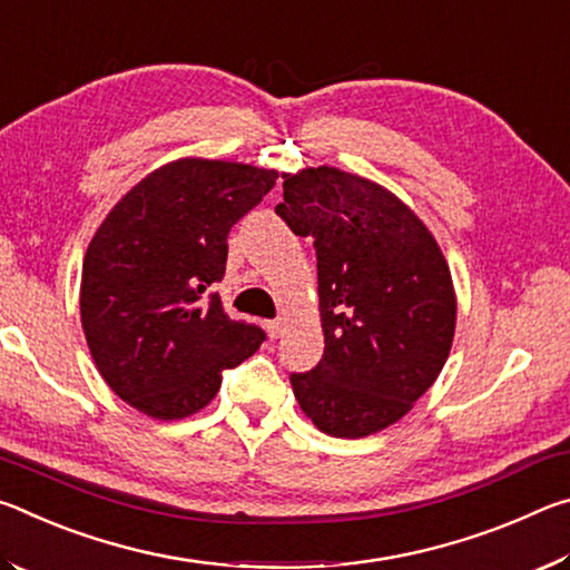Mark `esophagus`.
<instances>
[{"mask_svg": "<svg viewBox=\"0 0 570 570\" xmlns=\"http://www.w3.org/2000/svg\"><path fill=\"white\" fill-rule=\"evenodd\" d=\"M266 330H268V334H272V340H278V336L284 334V320L266 322Z\"/></svg>", "mask_w": 570, "mask_h": 570, "instance_id": "34e87169", "label": "esophagus"}]
</instances>
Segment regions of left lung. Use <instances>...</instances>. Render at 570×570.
<instances>
[{
	"label": "left lung",
	"instance_id": "left-lung-1",
	"mask_svg": "<svg viewBox=\"0 0 570 570\" xmlns=\"http://www.w3.org/2000/svg\"><path fill=\"white\" fill-rule=\"evenodd\" d=\"M276 216L312 236L324 354L292 372L294 397L332 438H364L432 387L455 334L445 256L422 220L377 183L340 168L284 176Z\"/></svg>",
	"mask_w": 570,
	"mask_h": 570
}]
</instances>
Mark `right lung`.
<instances>
[{
    "label": "right lung",
    "mask_w": 570,
    "mask_h": 570,
    "mask_svg": "<svg viewBox=\"0 0 570 570\" xmlns=\"http://www.w3.org/2000/svg\"><path fill=\"white\" fill-rule=\"evenodd\" d=\"M276 170L183 158L118 200L82 264L80 314L95 366L120 400L180 420L216 397L224 370L266 334L224 312L228 230L274 188Z\"/></svg>",
    "instance_id": "right-lung-1"
}]
</instances>
